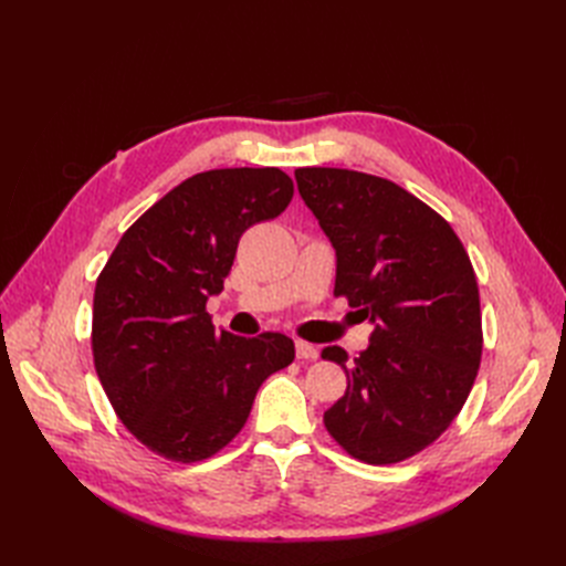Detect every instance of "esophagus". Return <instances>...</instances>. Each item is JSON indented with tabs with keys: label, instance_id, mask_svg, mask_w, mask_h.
I'll list each match as a JSON object with an SVG mask.
<instances>
[{
	"label": "esophagus",
	"instance_id": "34e87169",
	"mask_svg": "<svg viewBox=\"0 0 566 566\" xmlns=\"http://www.w3.org/2000/svg\"><path fill=\"white\" fill-rule=\"evenodd\" d=\"M295 352H297V358H302V361H314V358H318V349L314 345H310V342L297 339Z\"/></svg>",
	"mask_w": 566,
	"mask_h": 566
}]
</instances>
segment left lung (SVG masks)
Returning a JSON list of instances; mask_svg holds the SVG:
<instances>
[{"instance_id":"left-lung-1","label":"left lung","mask_w":566,"mask_h":566,"mask_svg":"<svg viewBox=\"0 0 566 566\" xmlns=\"http://www.w3.org/2000/svg\"><path fill=\"white\" fill-rule=\"evenodd\" d=\"M297 191L337 256L335 297L373 323L347 364V391L323 413L349 455L391 465L420 453L460 413L482 361V312L470 256L441 214L389 179L300 167Z\"/></svg>"}]
</instances>
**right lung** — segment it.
Masks as SVG:
<instances>
[{
	"label": "right lung",
	"instance_id": "obj_1",
	"mask_svg": "<svg viewBox=\"0 0 566 566\" xmlns=\"http://www.w3.org/2000/svg\"><path fill=\"white\" fill-rule=\"evenodd\" d=\"M295 186L279 167L193 175L119 238L96 281L92 352L117 418L177 462L214 455L243 430L256 389L293 364L281 333H217L205 304L224 290L238 241L279 217Z\"/></svg>",
	"mask_w": 566,
	"mask_h": 566
}]
</instances>
